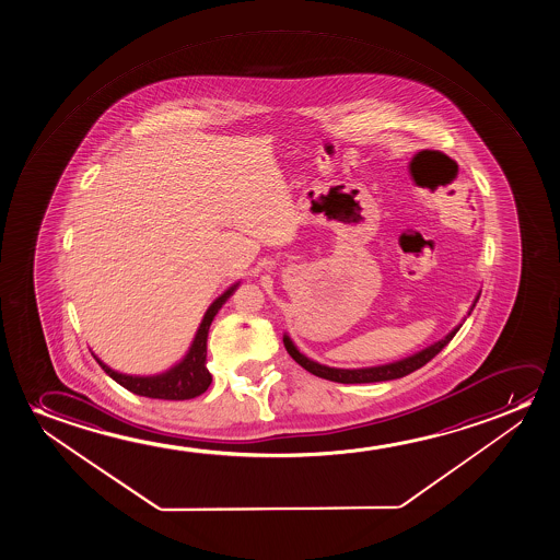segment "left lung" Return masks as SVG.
<instances>
[{
    "label": "left lung",
    "instance_id": "8db88e82",
    "mask_svg": "<svg viewBox=\"0 0 560 560\" xmlns=\"http://www.w3.org/2000/svg\"><path fill=\"white\" fill-rule=\"evenodd\" d=\"M478 299H480V296H476L472 307L476 306ZM472 307H470V312H472ZM470 312H468V315H470ZM459 329L460 325L459 327H455L447 337L442 338V340H438L436 345L429 346L427 350L415 353L411 358L396 361V363H388V365H381V368L368 369L327 368V365H322V363H317V361L307 360L304 353H300L299 350H296V346L292 345L291 338L287 337V335L283 337V342L284 348H287V352L291 353L292 360L296 361V363L306 369V371H310L312 375L322 376V378H327V381H332V383H381V381H394V378H401V376L409 375V373H413L417 369H421L422 365H427V363H429L436 353L442 352V348H444V346L452 342V338L457 335V330Z\"/></svg>",
    "mask_w": 560,
    "mask_h": 560
}]
</instances>
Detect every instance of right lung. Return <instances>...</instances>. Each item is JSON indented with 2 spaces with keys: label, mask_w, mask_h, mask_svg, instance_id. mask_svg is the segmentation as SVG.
<instances>
[{
  "label": "right lung",
  "mask_w": 560,
  "mask_h": 560,
  "mask_svg": "<svg viewBox=\"0 0 560 560\" xmlns=\"http://www.w3.org/2000/svg\"><path fill=\"white\" fill-rule=\"evenodd\" d=\"M237 287L238 283L233 284L231 289L223 292L220 299L212 302V306L208 307L207 314L202 317V323H200L199 330L195 335L189 352H187L184 360L166 373L154 376L122 375V373H116L113 369L107 368L97 355H95V360L113 381L124 386L126 390L138 394V396L154 399H176V401L177 399L197 398L202 392H207L208 386L212 383V375L208 373L207 369V338L210 323Z\"/></svg>",
  "instance_id": "add662e5"
}]
</instances>
